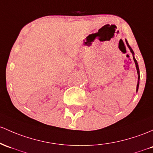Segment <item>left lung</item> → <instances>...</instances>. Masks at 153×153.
<instances>
[{
	"label": "left lung",
	"instance_id": "obj_1",
	"mask_svg": "<svg viewBox=\"0 0 153 153\" xmlns=\"http://www.w3.org/2000/svg\"><path fill=\"white\" fill-rule=\"evenodd\" d=\"M126 44H127V46H128V48H129V49H130L131 52V53H132V54H133V59H134V62H135V65H136V68H137V74H138V83H137V91H138V88H139V78H140V75H139V65H138V63H137V60H136V59L134 58V53L133 50H132V48H131V46H129V44H128V41H127L126 40Z\"/></svg>",
	"mask_w": 153,
	"mask_h": 153
}]
</instances>
